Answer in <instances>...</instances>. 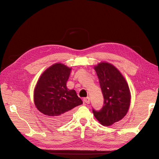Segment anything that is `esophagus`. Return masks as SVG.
I'll return each instance as SVG.
<instances>
[{"label":"esophagus","instance_id":"esophagus-1","mask_svg":"<svg viewBox=\"0 0 159 159\" xmlns=\"http://www.w3.org/2000/svg\"><path fill=\"white\" fill-rule=\"evenodd\" d=\"M84 102L86 104H89L90 102V98L89 97H86L84 98Z\"/></svg>","mask_w":159,"mask_h":159}]
</instances>
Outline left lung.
Listing matches in <instances>:
<instances>
[{"label":"left lung","mask_w":159,"mask_h":159,"mask_svg":"<svg viewBox=\"0 0 159 159\" xmlns=\"http://www.w3.org/2000/svg\"><path fill=\"white\" fill-rule=\"evenodd\" d=\"M104 97L99 111L92 109L95 117L104 126L120 120L130 104V92L126 80L112 64L101 62L95 67Z\"/></svg>","instance_id":"1"}]
</instances>
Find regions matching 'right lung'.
I'll return each mask as SVG.
<instances>
[{"label": "right lung", "mask_w": 159, "mask_h": 159, "mask_svg": "<svg viewBox=\"0 0 159 159\" xmlns=\"http://www.w3.org/2000/svg\"><path fill=\"white\" fill-rule=\"evenodd\" d=\"M71 69L62 64H53L42 74L34 91L37 108L56 124L68 121L71 110L83 103L75 90L66 87Z\"/></svg>", "instance_id": "obj_1"}]
</instances>
